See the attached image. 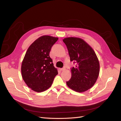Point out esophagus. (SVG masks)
<instances>
[{
    "mask_svg": "<svg viewBox=\"0 0 121 121\" xmlns=\"http://www.w3.org/2000/svg\"><path fill=\"white\" fill-rule=\"evenodd\" d=\"M65 69V68H61V69H60V71H64Z\"/></svg>",
    "mask_w": 121,
    "mask_h": 121,
    "instance_id": "1",
    "label": "esophagus"
}]
</instances>
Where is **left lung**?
I'll return each mask as SVG.
<instances>
[{"label": "left lung", "instance_id": "8db88e82", "mask_svg": "<svg viewBox=\"0 0 121 121\" xmlns=\"http://www.w3.org/2000/svg\"><path fill=\"white\" fill-rule=\"evenodd\" d=\"M68 50L71 61L77 64L71 69V79L68 86L78 92L91 88L95 83L99 73V63L96 53L88 44L80 38L63 39Z\"/></svg>", "mask_w": 121, "mask_h": 121}]
</instances>
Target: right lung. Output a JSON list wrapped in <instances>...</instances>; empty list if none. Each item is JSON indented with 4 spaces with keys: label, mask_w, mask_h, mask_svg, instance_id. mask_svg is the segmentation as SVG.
I'll return each mask as SVG.
<instances>
[{
    "label": "right lung",
    "mask_w": 121,
    "mask_h": 121,
    "mask_svg": "<svg viewBox=\"0 0 121 121\" xmlns=\"http://www.w3.org/2000/svg\"><path fill=\"white\" fill-rule=\"evenodd\" d=\"M58 39L48 35L41 36L29 46L25 54L21 66L22 76L27 85L35 92L48 89L58 74L49 56L51 48Z\"/></svg>",
    "instance_id": "right-lung-1"
}]
</instances>
